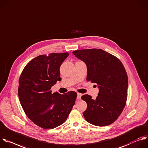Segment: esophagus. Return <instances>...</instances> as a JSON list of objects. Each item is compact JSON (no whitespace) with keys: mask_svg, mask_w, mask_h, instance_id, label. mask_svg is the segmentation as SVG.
Segmentation results:
<instances>
[{"mask_svg":"<svg viewBox=\"0 0 148 148\" xmlns=\"http://www.w3.org/2000/svg\"><path fill=\"white\" fill-rule=\"evenodd\" d=\"M82 96V94L81 93H77V99L78 100H80L81 99V96Z\"/></svg>","mask_w":148,"mask_h":148,"instance_id":"34e87169","label":"esophagus"}]
</instances>
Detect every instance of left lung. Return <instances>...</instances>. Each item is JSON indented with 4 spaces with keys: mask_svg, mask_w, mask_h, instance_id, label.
Instances as JSON below:
<instances>
[{
    "mask_svg": "<svg viewBox=\"0 0 148 148\" xmlns=\"http://www.w3.org/2000/svg\"><path fill=\"white\" fill-rule=\"evenodd\" d=\"M73 53L86 64L87 81L97 83L99 88L95 100L88 95L81 97L87 104L83 113L85 120L96 126L110 125L126 105L128 79L124 65L119 58L101 49H80Z\"/></svg>",
    "mask_w": 148,
    "mask_h": 148,
    "instance_id": "left-lung-1",
    "label": "left lung"
}]
</instances>
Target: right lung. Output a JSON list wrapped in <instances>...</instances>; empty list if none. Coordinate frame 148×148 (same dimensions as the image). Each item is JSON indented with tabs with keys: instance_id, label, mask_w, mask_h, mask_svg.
Returning a JSON list of instances; mask_svg holds the SVG:
<instances>
[{
	"instance_id": "add662e5",
	"label": "right lung",
	"mask_w": 148,
	"mask_h": 148,
	"mask_svg": "<svg viewBox=\"0 0 148 148\" xmlns=\"http://www.w3.org/2000/svg\"><path fill=\"white\" fill-rule=\"evenodd\" d=\"M68 52L41 55L29 61L18 80V95L29 120L44 129H52L65 122L75 103L77 93H52L51 87L61 81L60 66Z\"/></svg>"
}]
</instances>
